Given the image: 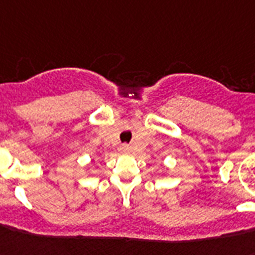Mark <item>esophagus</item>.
Wrapping results in <instances>:
<instances>
[{"label":"esophagus","mask_w":255,"mask_h":255,"mask_svg":"<svg viewBox=\"0 0 255 255\" xmlns=\"http://www.w3.org/2000/svg\"><path fill=\"white\" fill-rule=\"evenodd\" d=\"M123 151L124 152H126V151H128V147H123Z\"/></svg>","instance_id":"1"}]
</instances>
